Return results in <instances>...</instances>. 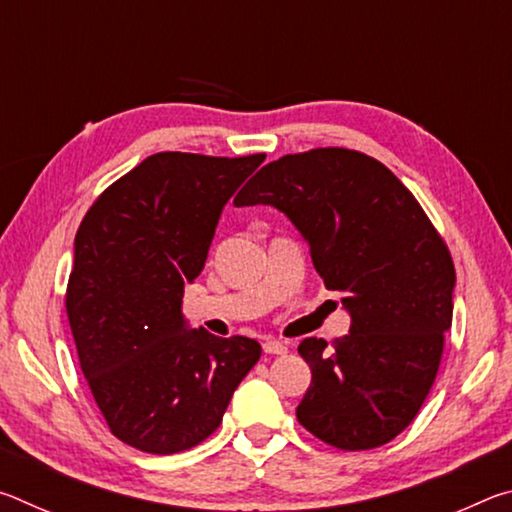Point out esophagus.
<instances>
[{"label":"esophagus","mask_w":512,"mask_h":512,"mask_svg":"<svg viewBox=\"0 0 512 512\" xmlns=\"http://www.w3.org/2000/svg\"><path fill=\"white\" fill-rule=\"evenodd\" d=\"M264 352H266V354H287L289 348H287V345H284L282 341L266 339V341H264Z\"/></svg>","instance_id":"obj_1"}]
</instances>
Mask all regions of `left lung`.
<instances>
[{"label": "left lung", "mask_w": 512, "mask_h": 512, "mask_svg": "<svg viewBox=\"0 0 512 512\" xmlns=\"http://www.w3.org/2000/svg\"><path fill=\"white\" fill-rule=\"evenodd\" d=\"M235 205L287 216L350 314L332 348L300 343L311 384L298 422L345 452L393 440L429 395L454 314V262L420 203L370 155L316 149L266 164Z\"/></svg>", "instance_id": "8db88e82"}]
</instances>
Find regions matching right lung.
Segmentation results:
<instances>
[{
  "label": "right lung",
  "mask_w": 512,
  "mask_h": 512,
  "mask_svg": "<svg viewBox=\"0 0 512 512\" xmlns=\"http://www.w3.org/2000/svg\"><path fill=\"white\" fill-rule=\"evenodd\" d=\"M262 162V153L149 155L76 232L69 325L94 400L126 445L149 454L198 445L262 357L255 339H219L183 314L225 203Z\"/></svg>",
  "instance_id": "obj_1"
}]
</instances>
